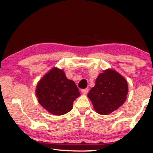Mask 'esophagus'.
<instances>
[{
	"mask_svg": "<svg viewBox=\"0 0 153 153\" xmlns=\"http://www.w3.org/2000/svg\"><path fill=\"white\" fill-rule=\"evenodd\" d=\"M81 92L82 94H87L88 93V88H85V89H82Z\"/></svg>",
	"mask_w": 153,
	"mask_h": 153,
	"instance_id": "obj_1",
	"label": "esophagus"
}]
</instances>
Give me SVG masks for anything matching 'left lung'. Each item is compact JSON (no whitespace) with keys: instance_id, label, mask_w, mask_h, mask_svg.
<instances>
[{"instance_id":"8db88e82","label":"left lung","mask_w":153,"mask_h":153,"mask_svg":"<svg viewBox=\"0 0 153 153\" xmlns=\"http://www.w3.org/2000/svg\"><path fill=\"white\" fill-rule=\"evenodd\" d=\"M127 94L126 79L114 70L107 69L98 75L95 86L89 91L88 97L98 114L107 115L125 102Z\"/></svg>"}]
</instances>
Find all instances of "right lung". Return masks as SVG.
Returning a JSON list of instances; mask_svg holds the SVG:
<instances>
[{"instance_id":"right-lung-1","label":"right lung","mask_w":153,"mask_h":153,"mask_svg":"<svg viewBox=\"0 0 153 153\" xmlns=\"http://www.w3.org/2000/svg\"><path fill=\"white\" fill-rule=\"evenodd\" d=\"M80 95L75 82L67 78L65 72L57 68L44 75L36 88L38 102L49 113L57 116L69 112Z\"/></svg>"}]
</instances>
